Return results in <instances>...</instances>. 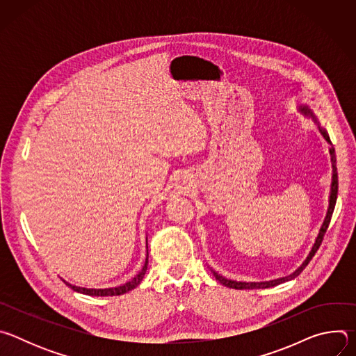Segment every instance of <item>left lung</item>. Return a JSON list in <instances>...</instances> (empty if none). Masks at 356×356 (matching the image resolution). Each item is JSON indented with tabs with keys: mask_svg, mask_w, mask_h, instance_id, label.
<instances>
[{
	"mask_svg": "<svg viewBox=\"0 0 356 356\" xmlns=\"http://www.w3.org/2000/svg\"><path fill=\"white\" fill-rule=\"evenodd\" d=\"M297 111H298L301 115L306 117V118H312V120L314 121V124L317 125L320 134H321V135L324 136V139L331 145V147H330V155H331L332 177H331V188H330L328 209H327L325 218H324V221H323V224H321V227H320V231H318V234H317V238H316V241H314V243H313L310 252L307 253L306 259H304V261H302L290 275H287V276H283V277H279V279H273V280H268V282H238V280H231V279L224 277V276L220 275L216 269H213V268L209 266L210 270L213 272L214 277H216L221 284H224V286H227V287L236 289V290H245V289H269V287H275V286H277V284H282V283H284V282L293 280L294 277H297V276L302 272L304 268H306V266L309 265V262H310L312 258L314 257V253H316L317 249L320 248V245H321V242H323V238H324V235H325V232H327V228H328V225H330V221H331V217H332V213H334V209H335L337 194H338V173H337L335 149H334V146H332V143H331V139H330V136H328V134H327V129L320 124L317 115L314 114V111H313L307 104H300V106H297Z\"/></svg>",
	"mask_w": 356,
	"mask_h": 356,
	"instance_id": "left-lung-1",
	"label": "left lung"
}]
</instances>
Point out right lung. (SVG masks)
<instances>
[{"mask_svg": "<svg viewBox=\"0 0 356 356\" xmlns=\"http://www.w3.org/2000/svg\"><path fill=\"white\" fill-rule=\"evenodd\" d=\"M149 253H147V236H146V259H145V264L142 266V270L129 282H127L125 284L122 286H117V287H108V289H88V287H80V286H76V284H70L69 282L63 280L69 287H72L74 291L77 293H81V294H87V296H97V297H106V296H121V294H125L131 290H134L135 287H138V284L142 282L146 270H147V264H149Z\"/></svg>", "mask_w": 356, "mask_h": 356, "instance_id": "right-lung-1", "label": "right lung"}]
</instances>
